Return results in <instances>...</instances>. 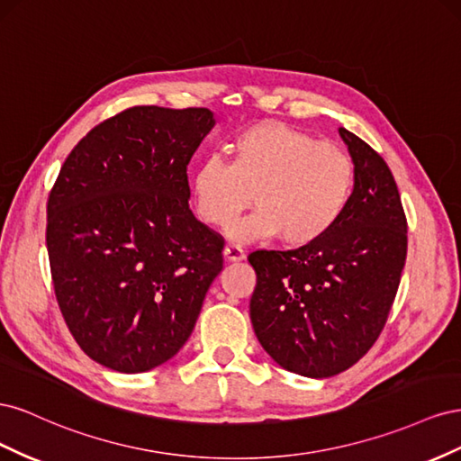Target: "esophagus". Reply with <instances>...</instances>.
<instances>
[{
	"mask_svg": "<svg viewBox=\"0 0 461 461\" xmlns=\"http://www.w3.org/2000/svg\"><path fill=\"white\" fill-rule=\"evenodd\" d=\"M225 258L229 259V261H239V259H244V249L240 248V246H236V244H227L225 246Z\"/></svg>",
	"mask_w": 461,
	"mask_h": 461,
	"instance_id": "34e87169",
	"label": "esophagus"
}]
</instances>
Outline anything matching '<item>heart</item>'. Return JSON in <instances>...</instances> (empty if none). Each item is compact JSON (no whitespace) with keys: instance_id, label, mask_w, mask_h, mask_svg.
<instances>
[{"instance_id":"obj_1","label":"heart","mask_w":461,"mask_h":461,"mask_svg":"<svg viewBox=\"0 0 461 461\" xmlns=\"http://www.w3.org/2000/svg\"><path fill=\"white\" fill-rule=\"evenodd\" d=\"M229 163L203 159L192 175L198 217L229 229L254 203L258 212L232 229L234 239H271L286 246L317 242L337 225L350 203L356 167L344 148L315 140L278 121L236 132L227 144Z\"/></svg>"}]
</instances>
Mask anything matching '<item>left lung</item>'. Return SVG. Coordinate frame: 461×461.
Wrapping results in <instances>:
<instances>
[{"label":"left lung","mask_w":461,"mask_h":461,"mask_svg":"<svg viewBox=\"0 0 461 461\" xmlns=\"http://www.w3.org/2000/svg\"><path fill=\"white\" fill-rule=\"evenodd\" d=\"M356 167L340 221L323 239L290 252L256 249L249 319L278 366L332 376L364 357L383 332L408 254V221L386 161L339 129Z\"/></svg>","instance_id":"left-lung-1"}]
</instances>
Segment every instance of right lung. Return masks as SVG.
Here are the masks:
<instances>
[{"instance_id":"add662e5","label":"right lung","mask_w":461,"mask_h":461,"mask_svg":"<svg viewBox=\"0 0 461 461\" xmlns=\"http://www.w3.org/2000/svg\"><path fill=\"white\" fill-rule=\"evenodd\" d=\"M213 124L205 107H129L95 124L55 178V298L82 352L109 369L171 359L222 269L225 239L188 205L186 167Z\"/></svg>"}]
</instances>
